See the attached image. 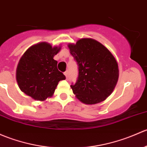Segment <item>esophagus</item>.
Instances as JSON below:
<instances>
[{
    "mask_svg": "<svg viewBox=\"0 0 147 147\" xmlns=\"http://www.w3.org/2000/svg\"><path fill=\"white\" fill-rule=\"evenodd\" d=\"M68 71H65V72H64V75H65V77H66V78H68Z\"/></svg>",
    "mask_w": 147,
    "mask_h": 147,
    "instance_id": "obj_1",
    "label": "esophagus"
}]
</instances>
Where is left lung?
Returning a JSON list of instances; mask_svg holds the SVG:
<instances>
[{
	"label": "left lung",
	"instance_id": "left-lung-1",
	"mask_svg": "<svg viewBox=\"0 0 147 147\" xmlns=\"http://www.w3.org/2000/svg\"><path fill=\"white\" fill-rule=\"evenodd\" d=\"M68 47L78 65V80L70 85L74 94L86 104L104 101L118 80L115 58L104 46L92 38H82Z\"/></svg>",
	"mask_w": 147,
	"mask_h": 147
}]
</instances>
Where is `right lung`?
Returning a JSON list of instances; mask_svg holds the SVG:
<instances>
[{"instance_id":"add662e5","label":"right lung","mask_w":147,"mask_h":147,"mask_svg":"<svg viewBox=\"0 0 147 147\" xmlns=\"http://www.w3.org/2000/svg\"><path fill=\"white\" fill-rule=\"evenodd\" d=\"M60 50L61 47L42 42L26 51L17 67V82L22 92L37 101L52 96L58 82L65 79L53 59Z\"/></svg>"}]
</instances>
